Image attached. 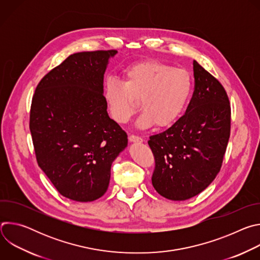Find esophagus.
Masks as SVG:
<instances>
[{"label": "esophagus", "instance_id": "1", "mask_svg": "<svg viewBox=\"0 0 260 260\" xmlns=\"http://www.w3.org/2000/svg\"><path fill=\"white\" fill-rule=\"evenodd\" d=\"M128 140H129V142H133V143H142L143 142V139L141 137L135 136V135H131Z\"/></svg>", "mask_w": 260, "mask_h": 260}]
</instances>
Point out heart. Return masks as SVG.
Segmentation results:
<instances>
[{"label":"heart","instance_id":"obj_1","mask_svg":"<svg viewBox=\"0 0 260 260\" xmlns=\"http://www.w3.org/2000/svg\"><path fill=\"white\" fill-rule=\"evenodd\" d=\"M122 79L110 77L105 82L104 99L114 121L126 123L140 106L144 110L137 120L141 128L155 124L168 127L177 121L191 93L189 73L155 59L127 66Z\"/></svg>","mask_w":260,"mask_h":260}]
</instances>
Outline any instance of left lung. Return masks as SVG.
<instances>
[{
	"mask_svg": "<svg viewBox=\"0 0 260 260\" xmlns=\"http://www.w3.org/2000/svg\"><path fill=\"white\" fill-rule=\"evenodd\" d=\"M194 91L185 114L148 141L155 159L152 185L164 198L185 201L219 173L231 135V105L222 84L193 60Z\"/></svg>",
	"mask_w": 260,
	"mask_h": 260,
	"instance_id": "8db88e82",
	"label": "left lung"
}]
</instances>
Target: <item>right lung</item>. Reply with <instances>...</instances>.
Returning <instances> with one entry per match:
<instances>
[{"label":"right lung","instance_id":"right-lung-1","mask_svg":"<svg viewBox=\"0 0 260 260\" xmlns=\"http://www.w3.org/2000/svg\"><path fill=\"white\" fill-rule=\"evenodd\" d=\"M117 50L71 54L37 85L29 131L37 162L57 191L92 202L108 189L111 166L127 146V135L111 119L104 74Z\"/></svg>","mask_w":260,"mask_h":260}]
</instances>
